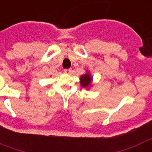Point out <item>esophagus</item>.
Returning a JSON list of instances; mask_svg holds the SVG:
<instances>
[{
    "mask_svg": "<svg viewBox=\"0 0 152 152\" xmlns=\"http://www.w3.org/2000/svg\"><path fill=\"white\" fill-rule=\"evenodd\" d=\"M64 72L66 73V74H71V72H72V69H64Z\"/></svg>",
    "mask_w": 152,
    "mask_h": 152,
    "instance_id": "esophagus-1",
    "label": "esophagus"
}]
</instances>
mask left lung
<instances>
[{
    "label": "left lung",
    "mask_w": 152,
    "mask_h": 152,
    "mask_svg": "<svg viewBox=\"0 0 152 152\" xmlns=\"http://www.w3.org/2000/svg\"><path fill=\"white\" fill-rule=\"evenodd\" d=\"M91 81H92V77L88 73L86 75H84L80 77V84L83 87H87L90 85Z\"/></svg>",
    "instance_id": "8db88e82"
}]
</instances>
